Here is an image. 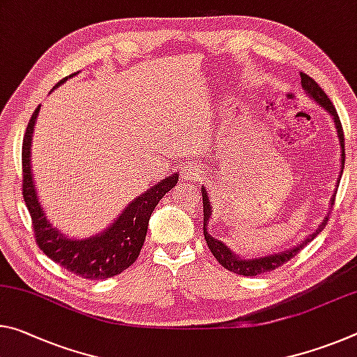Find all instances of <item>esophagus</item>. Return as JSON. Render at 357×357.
<instances>
[{
	"mask_svg": "<svg viewBox=\"0 0 357 357\" xmlns=\"http://www.w3.org/2000/svg\"><path fill=\"white\" fill-rule=\"evenodd\" d=\"M184 174L188 178H195L197 176V169H195V167H188V168H184Z\"/></svg>",
	"mask_w": 357,
	"mask_h": 357,
	"instance_id": "esophagus-1",
	"label": "esophagus"
}]
</instances>
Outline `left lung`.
<instances>
[{
  "label": "left lung",
  "instance_id": "8db88e82",
  "mask_svg": "<svg viewBox=\"0 0 357 357\" xmlns=\"http://www.w3.org/2000/svg\"><path fill=\"white\" fill-rule=\"evenodd\" d=\"M301 79H302V87L305 92H307L311 98H313L316 103H319L324 109L329 112V114L333 117V122H335V127H337V133H338V138H340V146H342V163L344 165V135H343V127H342V122H340V117L337 114V109L333 103L331 101V98L327 97L324 93V90H322L313 77H310L308 75H305V73H301ZM342 165V168H343ZM343 173V169H342ZM342 178V176H340ZM338 183H340V179H338ZM337 194V192H335ZM202 197H203V235H205V240H206V245L209 250H211L213 256L218 259V262L222 265L224 268H227L229 271H234L236 275H243V276H256V275H262V273H267V271H273L278 267H281L282 264H286L287 260H291L292 257H296L298 252H301L305 246H307V243H310L311 240L314 238L316 235L319 234V231L326 227L327 222H329V216H326L324 220H322L319 229L313 231L307 240L301 245L294 248V250L289 251H284V252H278V254H271V256L267 257H259V259H250V260H245L241 257H236L234 252H231L227 246L222 245V241L219 240H214L211 235L208 234L206 230V225L209 222V218H211V203H209L208 199V194L205 188H202ZM335 203V195H333L332 199V205Z\"/></svg>",
  "mask_w": 357,
  "mask_h": 357
}]
</instances>
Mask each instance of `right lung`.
<instances>
[{
  "instance_id": "1",
  "label": "right lung",
  "mask_w": 357,
  "mask_h": 357,
  "mask_svg": "<svg viewBox=\"0 0 357 357\" xmlns=\"http://www.w3.org/2000/svg\"><path fill=\"white\" fill-rule=\"evenodd\" d=\"M68 77L61 79L55 87L63 84ZM38 111L39 106L28 122L24 146H22V168H24L22 194H24L28 211H30L33 231H35L39 250L54 262L84 280H106L122 273L138 259L146 240L151 214L162 197L178 183V174H172L148 192H144L143 195H139L137 200H133L123 209L116 222L105 231H101L100 235L90 236L87 240L66 238L47 220L43 206L39 205L35 181L31 176L30 148Z\"/></svg>"
}]
</instances>
